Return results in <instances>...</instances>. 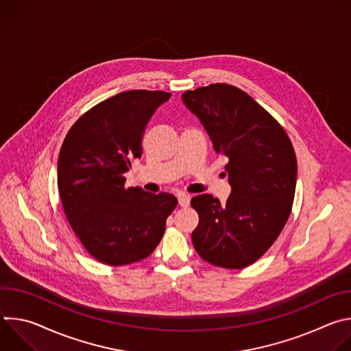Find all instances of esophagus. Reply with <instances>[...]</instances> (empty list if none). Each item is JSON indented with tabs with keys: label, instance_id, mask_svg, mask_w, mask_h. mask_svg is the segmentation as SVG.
<instances>
[{
	"label": "esophagus",
	"instance_id": "esophagus-1",
	"mask_svg": "<svg viewBox=\"0 0 351 351\" xmlns=\"http://www.w3.org/2000/svg\"><path fill=\"white\" fill-rule=\"evenodd\" d=\"M190 199H191V195L187 193H179L178 195V202L180 207H187L190 204Z\"/></svg>",
	"mask_w": 351,
	"mask_h": 351
}]
</instances>
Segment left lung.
I'll list each match as a JSON object with an SVG mask.
<instances>
[{"mask_svg":"<svg viewBox=\"0 0 351 351\" xmlns=\"http://www.w3.org/2000/svg\"><path fill=\"white\" fill-rule=\"evenodd\" d=\"M217 154L228 157L232 193L191 198L198 225L191 241L204 261L228 269L254 264L275 243L291 213L297 161L280 123L239 87L215 83L182 94Z\"/></svg>","mask_w":351,"mask_h":351,"instance_id":"1","label":"left lung"}]
</instances>
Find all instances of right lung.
I'll use <instances>...</instances> for the list:
<instances>
[{
  "label": "right lung",
  "instance_id": "add662e5",
  "mask_svg": "<svg viewBox=\"0 0 351 351\" xmlns=\"http://www.w3.org/2000/svg\"><path fill=\"white\" fill-rule=\"evenodd\" d=\"M167 91H122L84 112L69 129L58 158V190L66 219L87 253L121 267L141 261L161 241L178 199L126 187L140 158L145 126L168 101Z\"/></svg>",
  "mask_w": 351,
  "mask_h": 351
}]
</instances>
